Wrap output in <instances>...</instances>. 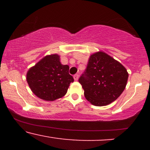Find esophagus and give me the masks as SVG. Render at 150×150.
I'll use <instances>...</instances> for the list:
<instances>
[{"label":"esophagus","instance_id":"34e87169","mask_svg":"<svg viewBox=\"0 0 150 150\" xmlns=\"http://www.w3.org/2000/svg\"><path fill=\"white\" fill-rule=\"evenodd\" d=\"M79 76H80V75H79V74H75V75H74V76H73V77H74V80L77 81V80H78Z\"/></svg>","mask_w":150,"mask_h":150}]
</instances>
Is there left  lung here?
<instances>
[{
  "label": "left lung",
  "mask_w": 150,
  "mask_h": 150,
  "mask_svg": "<svg viewBox=\"0 0 150 150\" xmlns=\"http://www.w3.org/2000/svg\"><path fill=\"white\" fill-rule=\"evenodd\" d=\"M128 78V72L119 62L100 51L91 55L79 82L87 100L94 106H102L119 97Z\"/></svg>",
  "instance_id": "8db88e82"
}]
</instances>
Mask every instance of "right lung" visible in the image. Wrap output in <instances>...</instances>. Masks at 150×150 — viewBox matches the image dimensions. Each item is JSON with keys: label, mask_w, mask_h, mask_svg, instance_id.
I'll return each instance as SVG.
<instances>
[{"label": "right lung", "mask_w": 150, "mask_h": 150, "mask_svg": "<svg viewBox=\"0 0 150 150\" xmlns=\"http://www.w3.org/2000/svg\"><path fill=\"white\" fill-rule=\"evenodd\" d=\"M30 89L38 97L54 101L65 95L74 79L69 74V66L62 65L57 54L46 56L31 68L27 74Z\"/></svg>", "instance_id": "1"}]
</instances>
